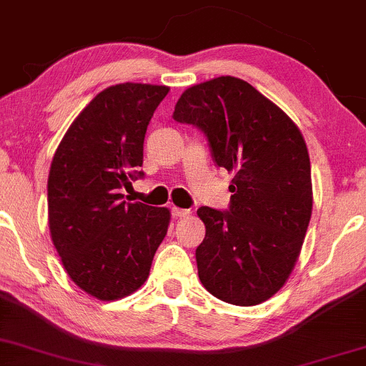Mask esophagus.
Segmentation results:
<instances>
[{"mask_svg": "<svg viewBox=\"0 0 366 366\" xmlns=\"http://www.w3.org/2000/svg\"><path fill=\"white\" fill-rule=\"evenodd\" d=\"M171 212H173L174 217H188V216H190V210H188V209L173 207V209H171Z\"/></svg>", "mask_w": 366, "mask_h": 366, "instance_id": "34e87169", "label": "esophagus"}]
</instances>
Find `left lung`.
I'll list each match as a JSON object with an SVG mask.
<instances>
[{
  "instance_id": "obj_1",
  "label": "left lung",
  "mask_w": 366,
  "mask_h": 366,
  "mask_svg": "<svg viewBox=\"0 0 366 366\" xmlns=\"http://www.w3.org/2000/svg\"><path fill=\"white\" fill-rule=\"evenodd\" d=\"M173 118L205 133L233 174L229 209L200 207L205 238L197 267L222 302L253 307L285 286L312 217V171L302 132L248 81L217 76L187 89Z\"/></svg>"
}]
</instances>
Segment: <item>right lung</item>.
Segmentation results:
<instances>
[{
    "instance_id": "obj_1",
    "label": "right lung",
    "mask_w": 366,
    "mask_h": 366,
    "mask_svg": "<svg viewBox=\"0 0 366 366\" xmlns=\"http://www.w3.org/2000/svg\"><path fill=\"white\" fill-rule=\"evenodd\" d=\"M169 87L118 84L99 92L56 149L47 214L56 252L80 290L114 302L147 281L169 226L166 207L123 200L144 176V139Z\"/></svg>"
}]
</instances>
